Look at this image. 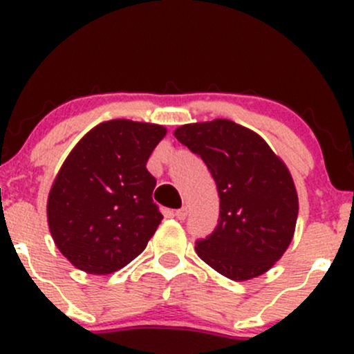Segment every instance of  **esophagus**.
<instances>
[{
  "instance_id": "obj_1",
  "label": "esophagus",
  "mask_w": 354,
  "mask_h": 354,
  "mask_svg": "<svg viewBox=\"0 0 354 354\" xmlns=\"http://www.w3.org/2000/svg\"><path fill=\"white\" fill-rule=\"evenodd\" d=\"M174 216H176L178 219H185L186 216H188V208H185V206H183V208L176 209L174 211Z\"/></svg>"
}]
</instances>
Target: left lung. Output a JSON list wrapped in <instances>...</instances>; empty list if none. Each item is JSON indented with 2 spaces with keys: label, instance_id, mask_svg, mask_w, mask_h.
I'll return each instance as SVG.
<instances>
[{
  "label": "left lung",
  "instance_id": "left-lung-1",
  "mask_svg": "<svg viewBox=\"0 0 354 354\" xmlns=\"http://www.w3.org/2000/svg\"><path fill=\"white\" fill-rule=\"evenodd\" d=\"M208 166L218 188L219 218L196 253L234 281L266 273L293 239L298 194L290 169L254 131L230 120L183 124L174 129Z\"/></svg>",
  "mask_w": 354,
  "mask_h": 354
}]
</instances>
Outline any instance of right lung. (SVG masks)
Masks as SVG:
<instances>
[{
	"instance_id": "obj_1",
	"label": "right lung",
	"mask_w": 354,
	"mask_h": 354,
	"mask_svg": "<svg viewBox=\"0 0 354 354\" xmlns=\"http://www.w3.org/2000/svg\"><path fill=\"white\" fill-rule=\"evenodd\" d=\"M166 128L111 120L71 149L48 196V225L64 258L89 274H109L143 253L163 219L146 169Z\"/></svg>"
}]
</instances>
